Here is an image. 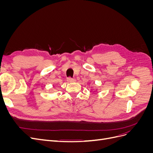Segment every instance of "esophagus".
<instances>
[{
    "label": "esophagus",
    "mask_w": 153,
    "mask_h": 153,
    "mask_svg": "<svg viewBox=\"0 0 153 153\" xmlns=\"http://www.w3.org/2000/svg\"><path fill=\"white\" fill-rule=\"evenodd\" d=\"M67 81H68V82L71 83V82H75L76 80H75V78H71V77H69V78H67Z\"/></svg>",
    "instance_id": "esophagus-1"
}]
</instances>
